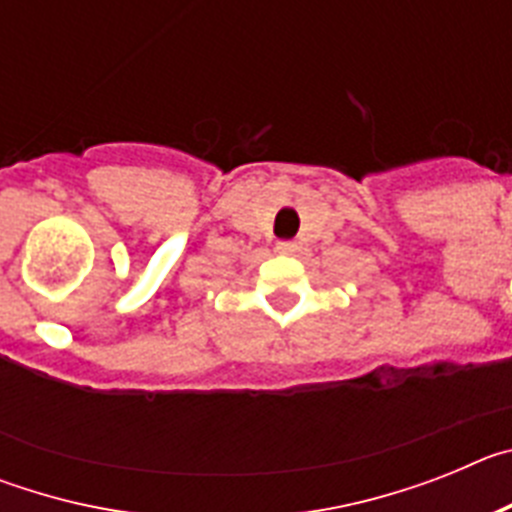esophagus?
Segmentation results:
<instances>
[{
    "mask_svg": "<svg viewBox=\"0 0 512 512\" xmlns=\"http://www.w3.org/2000/svg\"><path fill=\"white\" fill-rule=\"evenodd\" d=\"M295 251H297L295 241H279L277 243V253H282V256H292Z\"/></svg>",
    "mask_w": 512,
    "mask_h": 512,
    "instance_id": "obj_1",
    "label": "esophagus"
}]
</instances>
